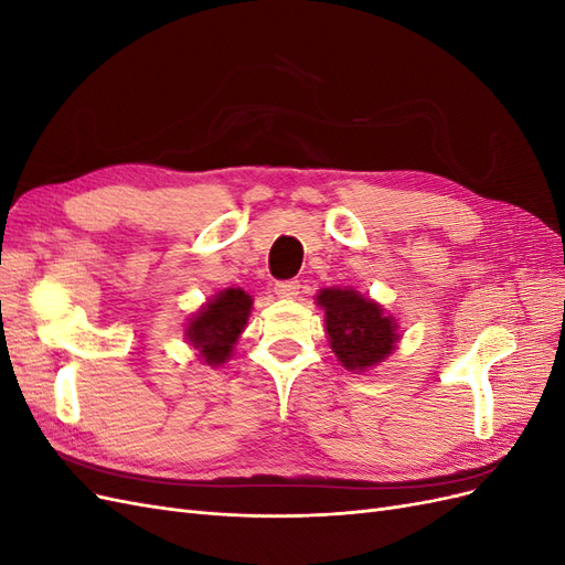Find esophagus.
Instances as JSON below:
<instances>
[{"mask_svg":"<svg viewBox=\"0 0 565 565\" xmlns=\"http://www.w3.org/2000/svg\"><path fill=\"white\" fill-rule=\"evenodd\" d=\"M276 295L280 299H295L299 295V282L297 280H282V282H276Z\"/></svg>","mask_w":565,"mask_h":565,"instance_id":"34e87169","label":"esophagus"}]
</instances>
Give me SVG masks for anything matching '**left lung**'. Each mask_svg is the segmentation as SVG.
Segmentation results:
<instances>
[{
  "instance_id": "obj_1",
  "label": "left lung",
  "mask_w": 565,
  "mask_h": 565,
  "mask_svg": "<svg viewBox=\"0 0 565 565\" xmlns=\"http://www.w3.org/2000/svg\"><path fill=\"white\" fill-rule=\"evenodd\" d=\"M324 313V334L341 367L367 372L382 365L401 344V324L380 301L353 287H322L316 295Z\"/></svg>"
}]
</instances>
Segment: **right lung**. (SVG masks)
Masks as SVG:
<instances>
[{
    "label": "right lung",
    "instance_id": "obj_1",
    "mask_svg": "<svg viewBox=\"0 0 565 565\" xmlns=\"http://www.w3.org/2000/svg\"><path fill=\"white\" fill-rule=\"evenodd\" d=\"M252 303V295H247L243 287H226L212 295L188 318L183 339L202 365L218 367L231 361L235 344L247 328Z\"/></svg>",
    "mask_w": 565,
    "mask_h": 565
}]
</instances>
